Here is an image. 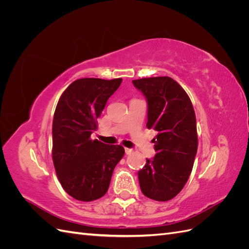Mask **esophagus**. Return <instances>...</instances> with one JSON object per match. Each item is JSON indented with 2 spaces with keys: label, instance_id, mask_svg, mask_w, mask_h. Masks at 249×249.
<instances>
[{
  "label": "esophagus",
  "instance_id": "1",
  "mask_svg": "<svg viewBox=\"0 0 249 249\" xmlns=\"http://www.w3.org/2000/svg\"><path fill=\"white\" fill-rule=\"evenodd\" d=\"M124 152H125V154H126V155H130V154H132V153H133V149H132V148H127V147H125V148H124Z\"/></svg>",
  "mask_w": 249,
  "mask_h": 249
}]
</instances>
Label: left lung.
<instances>
[{
    "label": "left lung",
    "mask_w": 249,
    "mask_h": 249,
    "mask_svg": "<svg viewBox=\"0 0 249 249\" xmlns=\"http://www.w3.org/2000/svg\"><path fill=\"white\" fill-rule=\"evenodd\" d=\"M132 82L146 99V126L158 133L155 157L138 171L140 189L148 198L166 201L180 192L192 171L197 153L194 109L185 90L169 77Z\"/></svg>",
    "instance_id": "left-lung-1"
}]
</instances>
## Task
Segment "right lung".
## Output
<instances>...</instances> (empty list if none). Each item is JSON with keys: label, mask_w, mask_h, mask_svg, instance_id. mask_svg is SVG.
<instances>
[{"label": "right lung", "mask_w": 249, "mask_h": 249, "mask_svg": "<svg viewBox=\"0 0 249 249\" xmlns=\"http://www.w3.org/2000/svg\"><path fill=\"white\" fill-rule=\"evenodd\" d=\"M122 81L80 79L59 99L53 119V161L59 182L74 199L91 201L104 196L124 155L122 145L90 138L96 119Z\"/></svg>", "instance_id": "obj_1"}]
</instances>
